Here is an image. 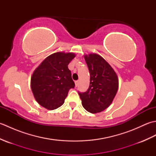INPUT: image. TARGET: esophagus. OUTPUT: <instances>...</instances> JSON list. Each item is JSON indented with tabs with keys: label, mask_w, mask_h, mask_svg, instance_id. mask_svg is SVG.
<instances>
[{
	"label": "esophagus",
	"mask_w": 156,
	"mask_h": 156,
	"mask_svg": "<svg viewBox=\"0 0 156 156\" xmlns=\"http://www.w3.org/2000/svg\"><path fill=\"white\" fill-rule=\"evenodd\" d=\"M78 84H79V81H78V80L75 81V84H76V87H77L78 86Z\"/></svg>",
	"instance_id": "1"
}]
</instances>
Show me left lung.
<instances>
[{"label":"left lung","mask_w":156,"mask_h":156,"mask_svg":"<svg viewBox=\"0 0 156 156\" xmlns=\"http://www.w3.org/2000/svg\"><path fill=\"white\" fill-rule=\"evenodd\" d=\"M90 72V86L84 92H78L83 107L91 113L105 110L113 101L119 88L117 76L101 55H84Z\"/></svg>","instance_id":"1"}]
</instances>
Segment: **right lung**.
Wrapping results in <instances>:
<instances>
[{"label":"right lung","mask_w":156,"mask_h":156,"mask_svg":"<svg viewBox=\"0 0 156 156\" xmlns=\"http://www.w3.org/2000/svg\"><path fill=\"white\" fill-rule=\"evenodd\" d=\"M73 53L57 52L46 58L36 68L31 79L35 100L48 110H54L64 104L70 88L75 87L68 65Z\"/></svg>","instance_id":"1"}]
</instances>
